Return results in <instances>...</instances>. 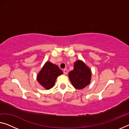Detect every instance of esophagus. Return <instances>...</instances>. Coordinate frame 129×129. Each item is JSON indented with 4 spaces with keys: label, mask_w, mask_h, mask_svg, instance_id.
<instances>
[{
    "label": "esophagus",
    "mask_w": 129,
    "mask_h": 129,
    "mask_svg": "<svg viewBox=\"0 0 129 129\" xmlns=\"http://www.w3.org/2000/svg\"><path fill=\"white\" fill-rule=\"evenodd\" d=\"M63 72H64V74L65 75H67V72H68V71H67V69H64V70H63Z\"/></svg>",
    "instance_id": "obj_1"
}]
</instances>
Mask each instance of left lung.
<instances>
[{
    "label": "left lung",
    "instance_id": "left-lung-1",
    "mask_svg": "<svg viewBox=\"0 0 129 129\" xmlns=\"http://www.w3.org/2000/svg\"><path fill=\"white\" fill-rule=\"evenodd\" d=\"M92 77L90 69L81 60L74 64V69L69 73L71 84L77 89H82L90 84Z\"/></svg>",
    "mask_w": 129,
    "mask_h": 129
}]
</instances>
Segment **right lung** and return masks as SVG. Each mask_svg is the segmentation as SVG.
I'll list each match as a JSON object with an SVG mask.
<instances>
[{
	"mask_svg": "<svg viewBox=\"0 0 129 129\" xmlns=\"http://www.w3.org/2000/svg\"><path fill=\"white\" fill-rule=\"evenodd\" d=\"M62 74V71L58 66L47 62L37 75V80L41 86L48 90L54 86L57 77Z\"/></svg>",
	"mask_w": 129,
	"mask_h": 129,
	"instance_id": "1",
	"label": "right lung"
}]
</instances>
